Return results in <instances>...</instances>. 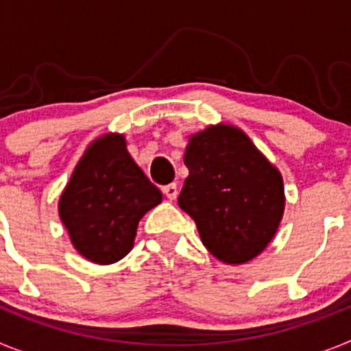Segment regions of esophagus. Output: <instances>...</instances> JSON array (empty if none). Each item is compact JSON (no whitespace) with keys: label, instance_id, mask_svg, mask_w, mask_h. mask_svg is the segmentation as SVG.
<instances>
[{"label":"esophagus","instance_id":"34e87169","mask_svg":"<svg viewBox=\"0 0 351 351\" xmlns=\"http://www.w3.org/2000/svg\"><path fill=\"white\" fill-rule=\"evenodd\" d=\"M163 193H165V197L169 198V200H176L178 198V184L176 182H172V184H167L163 186Z\"/></svg>","mask_w":351,"mask_h":351}]
</instances>
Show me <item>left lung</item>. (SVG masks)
I'll return each instance as SVG.
<instances>
[{"label":"left lung","mask_w":351,"mask_h":351,"mask_svg":"<svg viewBox=\"0 0 351 351\" xmlns=\"http://www.w3.org/2000/svg\"><path fill=\"white\" fill-rule=\"evenodd\" d=\"M190 170L179 207L193 218L204 246L219 262L241 265L258 256L285 213L281 172L234 125H210L190 135Z\"/></svg>","instance_id":"8db88e82"}]
</instances>
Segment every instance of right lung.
Listing matches in <instances>:
<instances>
[{"label": "right lung", "instance_id": "1", "mask_svg": "<svg viewBox=\"0 0 351 351\" xmlns=\"http://www.w3.org/2000/svg\"><path fill=\"white\" fill-rule=\"evenodd\" d=\"M161 200V191L128 153L125 135L105 133L84 151L58 210L80 255L108 265L132 251L138 221Z\"/></svg>", "mask_w": 351, "mask_h": 351}]
</instances>
